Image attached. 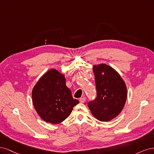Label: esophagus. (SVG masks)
Wrapping results in <instances>:
<instances>
[{"label":"esophagus","instance_id":"esophagus-1","mask_svg":"<svg viewBox=\"0 0 154 154\" xmlns=\"http://www.w3.org/2000/svg\"><path fill=\"white\" fill-rule=\"evenodd\" d=\"M85 101H86V98L85 97H82V98L79 99V102H80L81 103H84Z\"/></svg>","mask_w":154,"mask_h":154}]
</instances>
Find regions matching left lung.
I'll return each instance as SVG.
<instances>
[{"instance_id":"1","label":"left lung","mask_w":154,"mask_h":154,"mask_svg":"<svg viewBox=\"0 0 154 154\" xmlns=\"http://www.w3.org/2000/svg\"><path fill=\"white\" fill-rule=\"evenodd\" d=\"M93 72L97 95L88 102L89 109L98 120L110 121L121 112L125 106L127 96L125 84L120 75L107 64L94 66Z\"/></svg>"}]
</instances>
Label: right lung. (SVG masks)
I'll list each match as a JSON object with an SVG mask.
<instances>
[{
  "label": "right lung",
  "mask_w": 154,
  "mask_h": 154,
  "mask_svg": "<svg viewBox=\"0 0 154 154\" xmlns=\"http://www.w3.org/2000/svg\"><path fill=\"white\" fill-rule=\"evenodd\" d=\"M32 102L44 121L57 124L66 119L79 101L72 97L63 74L51 69L40 78L34 87Z\"/></svg>",
  "instance_id": "right-lung-1"
}]
</instances>
